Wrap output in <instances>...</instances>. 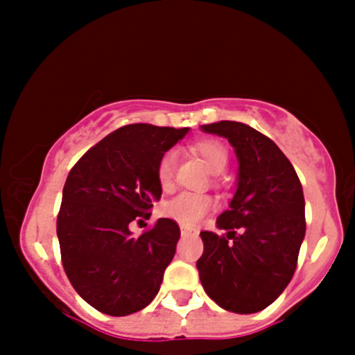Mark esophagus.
I'll return each instance as SVG.
<instances>
[{
	"label": "esophagus",
	"instance_id": "1",
	"mask_svg": "<svg viewBox=\"0 0 355 355\" xmlns=\"http://www.w3.org/2000/svg\"><path fill=\"white\" fill-rule=\"evenodd\" d=\"M180 234L184 235H194V234H198V230H196L194 227H187V225H180Z\"/></svg>",
	"mask_w": 355,
	"mask_h": 355
}]
</instances>
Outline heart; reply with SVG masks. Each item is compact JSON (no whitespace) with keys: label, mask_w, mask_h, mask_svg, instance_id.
<instances>
[{"label":"heart","mask_w":355,"mask_h":355,"mask_svg":"<svg viewBox=\"0 0 355 355\" xmlns=\"http://www.w3.org/2000/svg\"><path fill=\"white\" fill-rule=\"evenodd\" d=\"M192 151L200 156L207 168L213 173H220L225 170L228 163V153L221 142L213 141V139H204V141L196 142L192 146ZM173 171H175V153L166 151L157 161L156 177L157 184L163 191L173 185ZM213 209V199L209 196L202 194H191V192H184V194L177 196L175 199L168 200L163 206L164 216L171 218V220L178 221L187 227H194L199 223L209 211Z\"/></svg>","instance_id":"heart-1"}]
</instances>
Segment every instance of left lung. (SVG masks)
Wrapping results in <instances>:
<instances>
[{
    "mask_svg": "<svg viewBox=\"0 0 355 355\" xmlns=\"http://www.w3.org/2000/svg\"><path fill=\"white\" fill-rule=\"evenodd\" d=\"M200 128L228 139L239 159L237 191L216 220L227 235L200 232V284L223 309L257 313L295 273L306 235L302 185L287 156L256 128L228 120Z\"/></svg>",
    "mask_w": 355,
    "mask_h": 355,
    "instance_id": "left-lung-1",
    "label": "left lung"
}]
</instances>
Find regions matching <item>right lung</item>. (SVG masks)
<instances>
[{"label": "right lung", "instance_id": "1", "mask_svg": "<svg viewBox=\"0 0 355 355\" xmlns=\"http://www.w3.org/2000/svg\"><path fill=\"white\" fill-rule=\"evenodd\" d=\"M189 128L132 123L118 128L75 163L63 187L56 234L62 263L78 295L110 316L144 309L159 292L180 228L170 218L139 237L161 198L156 168Z\"/></svg>", "mask_w": 355, "mask_h": 355}]
</instances>
